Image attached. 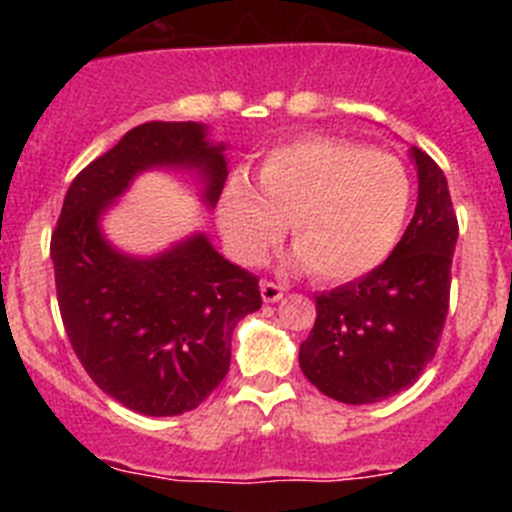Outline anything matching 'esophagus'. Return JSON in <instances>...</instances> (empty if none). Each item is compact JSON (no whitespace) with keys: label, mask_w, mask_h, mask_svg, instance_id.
<instances>
[{"label":"esophagus","mask_w":512,"mask_h":512,"mask_svg":"<svg viewBox=\"0 0 512 512\" xmlns=\"http://www.w3.org/2000/svg\"><path fill=\"white\" fill-rule=\"evenodd\" d=\"M282 295H284L282 284L269 282V279H264V282H261V297H264V302H277V300H282Z\"/></svg>","instance_id":"34e87169"}]
</instances>
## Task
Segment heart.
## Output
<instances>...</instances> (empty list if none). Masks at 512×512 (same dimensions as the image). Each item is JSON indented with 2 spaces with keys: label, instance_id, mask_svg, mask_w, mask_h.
<instances>
[{
  "label": "heart",
  "instance_id": "obj_1",
  "mask_svg": "<svg viewBox=\"0 0 512 512\" xmlns=\"http://www.w3.org/2000/svg\"><path fill=\"white\" fill-rule=\"evenodd\" d=\"M413 202L405 166L333 138H300L266 153L256 189L235 179L220 205L230 253L259 264L289 220L297 264L320 282L364 277L387 261Z\"/></svg>",
  "mask_w": 512,
  "mask_h": 512
}]
</instances>
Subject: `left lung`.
<instances>
[{"label":"left lung","instance_id":"left-lung-1","mask_svg":"<svg viewBox=\"0 0 512 512\" xmlns=\"http://www.w3.org/2000/svg\"><path fill=\"white\" fill-rule=\"evenodd\" d=\"M418 205L390 259L366 277L315 297L318 318L300 346V369L346 405L387 400L436 356L451 292L459 223L449 184L420 148Z\"/></svg>","mask_w":512,"mask_h":512}]
</instances>
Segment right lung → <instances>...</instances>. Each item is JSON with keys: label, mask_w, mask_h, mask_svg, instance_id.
<instances>
[{"label": "right lung", "mask_w": 512, "mask_h": 512, "mask_svg": "<svg viewBox=\"0 0 512 512\" xmlns=\"http://www.w3.org/2000/svg\"><path fill=\"white\" fill-rule=\"evenodd\" d=\"M225 146L200 122H146L71 182L51 235L56 295L74 354L99 390L143 415H182L223 382L238 320L261 307L259 277L197 233L135 259L104 241L99 217L156 166L192 169L215 207L228 179Z\"/></svg>", "instance_id": "right-lung-1"}]
</instances>
